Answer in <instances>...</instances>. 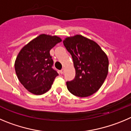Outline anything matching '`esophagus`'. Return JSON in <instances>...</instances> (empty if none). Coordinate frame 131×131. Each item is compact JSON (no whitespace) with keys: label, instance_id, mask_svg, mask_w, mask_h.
<instances>
[{"label":"esophagus","instance_id":"obj_1","mask_svg":"<svg viewBox=\"0 0 131 131\" xmlns=\"http://www.w3.org/2000/svg\"><path fill=\"white\" fill-rule=\"evenodd\" d=\"M64 71H65V69H64V68H63L62 70H60V73H61V74H64Z\"/></svg>","mask_w":131,"mask_h":131}]
</instances>
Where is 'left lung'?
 <instances>
[{
    "label": "left lung",
    "mask_w": 131,
    "mask_h": 131,
    "mask_svg": "<svg viewBox=\"0 0 131 131\" xmlns=\"http://www.w3.org/2000/svg\"><path fill=\"white\" fill-rule=\"evenodd\" d=\"M63 43L71 54L76 71L75 78L67 82V89L79 97L91 96L107 77L109 61L106 54L96 42L80 35L67 37Z\"/></svg>",
    "instance_id": "left-lung-1"
}]
</instances>
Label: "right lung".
<instances>
[{"mask_svg": "<svg viewBox=\"0 0 131 131\" xmlns=\"http://www.w3.org/2000/svg\"><path fill=\"white\" fill-rule=\"evenodd\" d=\"M62 41L57 36L42 34L22 48L15 61L17 78L26 89L34 95L45 93L51 89L59 75L52 68L53 61L49 51Z\"/></svg>", "mask_w": 131, "mask_h": 131, "instance_id": "add662e5", "label": "right lung"}]
</instances>
